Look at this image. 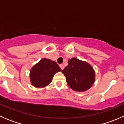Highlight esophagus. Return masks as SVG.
Segmentation results:
<instances>
[{
    "label": "esophagus",
    "mask_w": 124,
    "mask_h": 124,
    "mask_svg": "<svg viewBox=\"0 0 124 124\" xmlns=\"http://www.w3.org/2000/svg\"><path fill=\"white\" fill-rule=\"evenodd\" d=\"M59 67H60V68H61V69L62 70H63V68H64V66H63V65H60Z\"/></svg>",
    "instance_id": "obj_1"
}]
</instances>
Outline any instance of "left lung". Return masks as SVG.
Masks as SVG:
<instances>
[{
  "instance_id": "8db88e82",
  "label": "left lung",
  "mask_w": 124,
  "mask_h": 124,
  "mask_svg": "<svg viewBox=\"0 0 124 124\" xmlns=\"http://www.w3.org/2000/svg\"><path fill=\"white\" fill-rule=\"evenodd\" d=\"M68 65L62 71L68 85L76 91H85L94 83L95 72L89 63L77 58L68 61Z\"/></svg>"
}]
</instances>
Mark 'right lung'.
I'll list each match as a JSON object with an SVG mask.
<instances>
[{
	"label": "right lung",
	"instance_id": "add662e5",
	"mask_svg": "<svg viewBox=\"0 0 124 124\" xmlns=\"http://www.w3.org/2000/svg\"><path fill=\"white\" fill-rule=\"evenodd\" d=\"M61 71L56 62L42 59L31 70L30 78L32 84L37 87H45L52 82L55 74Z\"/></svg>",
	"mask_w": 124,
	"mask_h": 124
}]
</instances>
